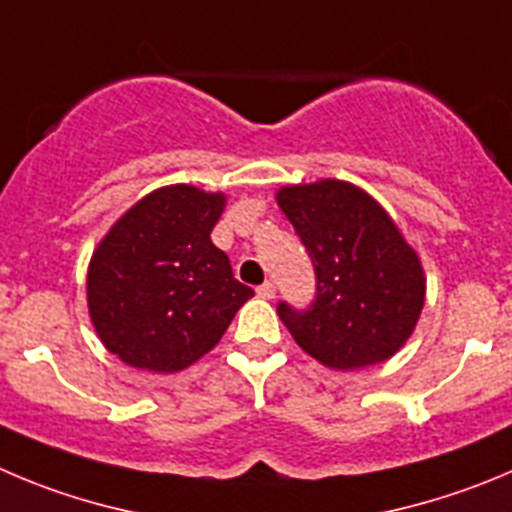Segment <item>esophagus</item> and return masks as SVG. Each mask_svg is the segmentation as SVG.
<instances>
[{
    "mask_svg": "<svg viewBox=\"0 0 512 512\" xmlns=\"http://www.w3.org/2000/svg\"><path fill=\"white\" fill-rule=\"evenodd\" d=\"M275 293H278V288H275V283H272V280H267V283H262L260 288H257V295H260V298H267V300L275 298Z\"/></svg>",
    "mask_w": 512,
    "mask_h": 512,
    "instance_id": "obj_1",
    "label": "esophagus"
}]
</instances>
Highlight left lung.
I'll return each instance as SVG.
<instances>
[{
    "label": "left lung",
    "mask_w": 512,
    "mask_h": 512,
    "mask_svg": "<svg viewBox=\"0 0 512 512\" xmlns=\"http://www.w3.org/2000/svg\"><path fill=\"white\" fill-rule=\"evenodd\" d=\"M278 204L315 270V298L278 315L295 343L323 366L364 369L394 356L424 305V272L389 214L346 181L285 186Z\"/></svg>",
    "instance_id": "left-lung-1"
}]
</instances>
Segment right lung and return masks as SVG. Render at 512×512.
<instances>
[{
	"mask_svg": "<svg viewBox=\"0 0 512 512\" xmlns=\"http://www.w3.org/2000/svg\"><path fill=\"white\" fill-rule=\"evenodd\" d=\"M224 194L164 186L128 209L88 267V308L100 341L136 369L171 374L212 351L250 300L212 242Z\"/></svg>",
	"mask_w": 512,
	"mask_h": 512,
	"instance_id": "right-lung-1",
	"label": "right lung"
}]
</instances>
